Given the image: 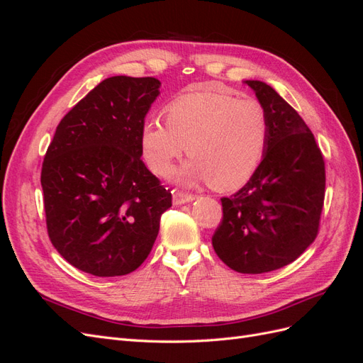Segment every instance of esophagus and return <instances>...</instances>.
Masks as SVG:
<instances>
[{
  "label": "esophagus",
  "instance_id": "esophagus-1",
  "mask_svg": "<svg viewBox=\"0 0 363 363\" xmlns=\"http://www.w3.org/2000/svg\"><path fill=\"white\" fill-rule=\"evenodd\" d=\"M195 200V195L192 194H188V192H182V191H175L172 194V203L175 206L179 204H184V203H189V201H194Z\"/></svg>",
  "mask_w": 363,
  "mask_h": 363
}]
</instances>
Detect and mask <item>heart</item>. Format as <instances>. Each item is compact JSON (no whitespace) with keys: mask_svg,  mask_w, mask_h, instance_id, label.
<instances>
[{"mask_svg":"<svg viewBox=\"0 0 363 363\" xmlns=\"http://www.w3.org/2000/svg\"><path fill=\"white\" fill-rule=\"evenodd\" d=\"M140 125V155L151 172L168 175L184 150L191 159L177 172L180 182H208L215 189L242 186L267 152L269 119L256 98L232 92L196 91Z\"/></svg>","mask_w":363,"mask_h":363,"instance_id":"1","label":"heart"}]
</instances>
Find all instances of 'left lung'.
<instances>
[{"mask_svg":"<svg viewBox=\"0 0 363 363\" xmlns=\"http://www.w3.org/2000/svg\"><path fill=\"white\" fill-rule=\"evenodd\" d=\"M267 108V152L242 189L223 196L213 250L228 268L262 274L289 265L320 232L325 164L315 136L271 86L245 82Z\"/></svg>","mask_w":363,"mask_h":363,"instance_id":"obj_1","label":"left lung"}]
</instances>
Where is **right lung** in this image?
<instances>
[{"label": "right lung", "mask_w": 363, "mask_h": 363, "mask_svg": "<svg viewBox=\"0 0 363 363\" xmlns=\"http://www.w3.org/2000/svg\"><path fill=\"white\" fill-rule=\"evenodd\" d=\"M160 82L116 75L62 118L42 163L47 232L60 256L96 277L138 269L172 206L140 159L139 131Z\"/></svg>", "instance_id": "obj_1"}]
</instances>
